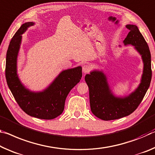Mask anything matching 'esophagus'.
<instances>
[{
	"label": "esophagus",
	"instance_id": "34e87169",
	"mask_svg": "<svg viewBox=\"0 0 155 155\" xmlns=\"http://www.w3.org/2000/svg\"><path fill=\"white\" fill-rule=\"evenodd\" d=\"M82 70H83V72H84L85 74H86V73H88L90 72V67L88 65H83V68H82Z\"/></svg>",
	"mask_w": 155,
	"mask_h": 155
}]
</instances>
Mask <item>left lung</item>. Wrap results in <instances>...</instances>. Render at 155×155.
I'll use <instances>...</instances> for the list:
<instances>
[{
    "label": "left lung",
    "instance_id": "obj_1",
    "mask_svg": "<svg viewBox=\"0 0 155 155\" xmlns=\"http://www.w3.org/2000/svg\"><path fill=\"white\" fill-rule=\"evenodd\" d=\"M126 28L130 31L124 41V45H133L143 63L141 83L137 89L126 97H116L110 90L104 72L93 70L85 77L89 87L91 111L104 121L118 119L132 114L141 104L150 84L151 54L149 47L137 26L127 25Z\"/></svg>",
    "mask_w": 155,
    "mask_h": 155
}]
</instances>
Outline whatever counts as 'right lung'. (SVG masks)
<instances>
[{
    "label": "right lung",
    "instance_id": "obj_1",
    "mask_svg": "<svg viewBox=\"0 0 155 155\" xmlns=\"http://www.w3.org/2000/svg\"><path fill=\"white\" fill-rule=\"evenodd\" d=\"M34 25L33 22L23 24L12 38L6 55L5 77L14 99L26 114L38 119H53L63 112L66 97L82 77V68L78 66L62 71L41 92H32L25 87L17 74V57L22 34Z\"/></svg>",
    "mask_w": 155,
    "mask_h": 155
}]
</instances>
